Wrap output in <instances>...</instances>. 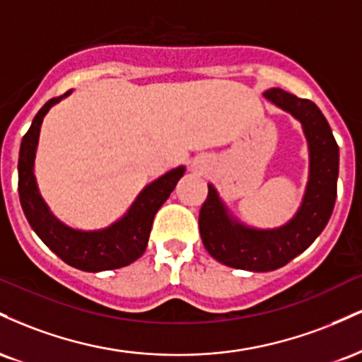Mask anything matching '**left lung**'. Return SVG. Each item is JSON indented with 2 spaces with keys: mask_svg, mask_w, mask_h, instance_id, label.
I'll return each mask as SVG.
<instances>
[{
  "mask_svg": "<svg viewBox=\"0 0 362 362\" xmlns=\"http://www.w3.org/2000/svg\"><path fill=\"white\" fill-rule=\"evenodd\" d=\"M264 97L300 120L308 141L310 175L300 209L279 228L257 230L236 221L209 184L199 213V230L209 255L228 267L252 272L276 271L317 240L334 211L339 178V146L318 107L281 88L267 90Z\"/></svg>",
  "mask_w": 362,
  "mask_h": 362,
  "instance_id": "left-lung-1",
  "label": "left lung"
}]
</instances>
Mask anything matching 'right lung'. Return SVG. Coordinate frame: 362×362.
<instances>
[{"mask_svg":"<svg viewBox=\"0 0 362 362\" xmlns=\"http://www.w3.org/2000/svg\"><path fill=\"white\" fill-rule=\"evenodd\" d=\"M71 93L51 98L37 112L30 129L23 136L18 156V194L25 218L39 238L71 267L86 272L110 271L132 264L148 247L153 219L163 202L175 189L185 173V167H177L156 178L141 190L127 213L103 230L81 231L66 226L51 213L39 192L34 175V161L39 144L42 120L49 109Z\"/></svg>","mask_w":362,"mask_h":362,"instance_id":"1","label":"right lung"}]
</instances>
